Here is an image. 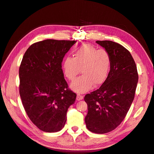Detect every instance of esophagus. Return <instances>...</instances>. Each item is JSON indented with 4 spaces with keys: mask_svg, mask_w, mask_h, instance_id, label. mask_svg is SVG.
Instances as JSON below:
<instances>
[{
    "mask_svg": "<svg viewBox=\"0 0 154 154\" xmlns=\"http://www.w3.org/2000/svg\"><path fill=\"white\" fill-rule=\"evenodd\" d=\"M83 99V96L82 95H80V94H77V96H76V100L77 101H80L82 100Z\"/></svg>",
    "mask_w": 154,
    "mask_h": 154,
    "instance_id": "obj_1",
    "label": "esophagus"
}]
</instances>
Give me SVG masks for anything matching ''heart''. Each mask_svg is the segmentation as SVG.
Masks as SVG:
<instances>
[{"mask_svg":"<svg viewBox=\"0 0 154 154\" xmlns=\"http://www.w3.org/2000/svg\"><path fill=\"white\" fill-rule=\"evenodd\" d=\"M111 57L105 49H97L91 44H83L77 48L74 58L67 57L62 63L63 72L72 81L81 69L83 74L71 84V88L78 93L89 91L93 85L99 86L108 77L111 67Z\"/></svg>","mask_w":154,"mask_h":154,"instance_id":"b5f03b06","label":"heart"}]
</instances>
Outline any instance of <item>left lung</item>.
Segmentation results:
<instances>
[{
	"label": "left lung",
	"instance_id": "1",
	"mask_svg": "<svg viewBox=\"0 0 154 154\" xmlns=\"http://www.w3.org/2000/svg\"><path fill=\"white\" fill-rule=\"evenodd\" d=\"M96 42L110 54L111 67L101 86L84 97L88 109L85 122L91 132L105 134L125 119L134 98L138 74L131 54L123 45L110 40Z\"/></svg>",
	"mask_w": 154,
	"mask_h": 154
}]
</instances>
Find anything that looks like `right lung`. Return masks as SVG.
I'll return each mask as SVG.
<instances>
[{
    "instance_id": "obj_1",
    "label": "right lung",
    "mask_w": 154,
    "mask_h": 154,
    "mask_svg": "<svg viewBox=\"0 0 154 154\" xmlns=\"http://www.w3.org/2000/svg\"><path fill=\"white\" fill-rule=\"evenodd\" d=\"M75 40H45L32 44L19 68V92L30 120L46 132L61 130L76 94L68 88L63 58Z\"/></svg>"
}]
</instances>
